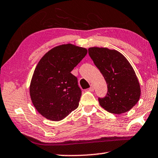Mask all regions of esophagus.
<instances>
[{
	"label": "esophagus",
	"instance_id": "1",
	"mask_svg": "<svg viewBox=\"0 0 158 158\" xmlns=\"http://www.w3.org/2000/svg\"><path fill=\"white\" fill-rule=\"evenodd\" d=\"M94 90V86H93V85H91V87H89V88L88 89V91H89V92H93Z\"/></svg>",
	"mask_w": 158,
	"mask_h": 158
}]
</instances>
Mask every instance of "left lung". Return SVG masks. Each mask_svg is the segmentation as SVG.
Returning a JSON list of instances; mask_svg holds the SVG:
<instances>
[{
	"instance_id": "obj_1",
	"label": "left lung",
	"mask_w": 158,
	"mask_h": 158,
	"mask_svg": "<svg viewBox=\"0 0 158 158\" xmlns=\"http://www.w3.org/2000/svg\"><path fill=\"white\" fill-rule=\"evenodd\" d=\"M88 53L107 83L106 96L99 98L101 106L118 115L131 109L139 102L141 87L130 62L118 51L107 48H89Z\"/></svg>"
}]
</instances>
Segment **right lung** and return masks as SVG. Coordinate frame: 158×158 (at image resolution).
<instances>
[{
	"label": "right lung",
	"instance_id": "1",
	"mask_svg": "<svg viewBox=\"0 0 158 158\" xmlns=\"http://www.w3.org/2000/svg\"><path fill=\"white\" fill-rule=\"evenodd\" d=\"M87 53L86 48L64 44L49 50L38 63L30 97L35 109L48 120H63L78 107L82 92L71 72Z\"/></svg>",
	"mask_w": 158,
	"mask_h": 158
}]
</instances>
